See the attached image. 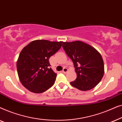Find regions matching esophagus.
<instances>
[{
    "label": "esophagus",
    "mask_w": 122,
    "mask_h": 122,
    "mask_svg": "<svg viewBox=\"0 0 122 122\" xmlns=\"http://www.w3.org/2000/svg\"><path fill=\"white\" fill-rule=\"evenodd\" d=\"M68 69L66 68V67H64V68H63V71H62V72L63 73H66L68 71Z\"/></svg>",
    "instance_id": "obj_1"
}]
</instances>
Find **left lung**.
I'll return each mask as SVG.
<instances>
[{"label": "left lung", "mask_w": 122, "mask_h": 122, "mask_svg": "<svg viewBox=\"0 0 122 122\" xmlns=\"http://www.w3.org/2000/svg\"><path fill=\"white\" fill-rule=\"evenodd\" d=\"M63 48L74 64L76 78L71 84L81 91L95 87L104 75V63L94 48L81 41L63 42Z\"/></svg>", "instance_id": "obj_1"}]
</instances>
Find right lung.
I'll list each match as a JSON object with an SVG mask.
<instances>
[{
	"mask_svg": "<svg viewBox=\"0 0 122 122\" xmlns=\"http://www.w3.org/2000/svg\"><path fill=\"white\" fill-rule=\"evenodd\" d=\"M63 41L36 40L23 48L18 58L16 68L23 86L35 93L44 92L55 83L56 74L49 59L61 49Z\"/></svg>",
	"mask_w": 122,
	"mask_h": 122,
	"instance_id": "right-lung-1",
	"label": "right lung"
}]
</instances>
